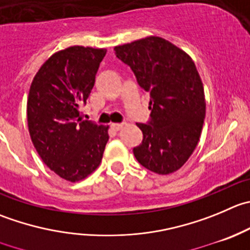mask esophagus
Instances as JSON below:
<instances>
[{
  "label": "esophagus",
  "mask_w": 250,
  "mask_h": 250,
  "mask_svg": "<svg viewBox=\"0 0 250 250\" xmlns=\"http://www.w3.org/2000/svg\"><path fill=\"white\" fill-rule=\"evenodd\" d=\"M122 127H123L122 123H112V125H111V128H112L113 130H120L122 129Z\"/></svg>",
  "instance_id": "esophagus-1"
}]
</instances>
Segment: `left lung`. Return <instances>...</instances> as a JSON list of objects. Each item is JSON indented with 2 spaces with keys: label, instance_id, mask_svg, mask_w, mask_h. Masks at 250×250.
Masks as SVG:
<instances>
[{
  "label": "left lung",
  "instance_id": "8db88e82",
  "mask_svg": "<svg viewBox=\"0 0 250 250\" xmlns=\"http://www.w3.org/2000/svg\"><path fill=\"white\" fill-rule=\"evenodd\" d=\"M115 51L150 96V120L137 123L143 142L133 154L145 168L172 173L193 154L204 125V88L197 67L184 51L159 36L116 46Z\"/></svg>",
  "mask_w": 250,
  "mask_h": 250
}]
</instances>
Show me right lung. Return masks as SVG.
Instances as JSON below:
<instances>
[{"label":"right lung","mask_w":250,"mask_h":250,"mask_svg":"<svg viewBox=\"0 0 250 250\" xmlns=\"http://www.w3.org/2000/svg\"><path fill=\"white\" fill-rule=\"evenodd\" d=\"M105 48L72 46L53 53L30 85L26 105L31 142L46 166L77 182L95 171L108 140V127L82 120Z\"/></svg>","instance_id":"obj_1"}]
</instances>
